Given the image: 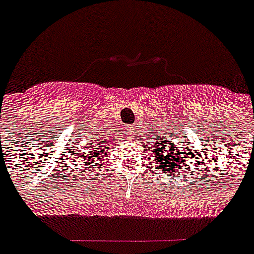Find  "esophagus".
I'll use <instances>...</instances> for the list:
<instances>
[{"mask_svg":"<svg viewBox=\"0 0 254 254\" xmlns=\"http://www.w3.org/2000/svg\"><path fill=\"white\" fill-rule=\"evenodd\" d=\"M136 132V127H134V125H130V127H127V130H125V134H127V136H129V137H132L133 136V133Z\"/></svg>","mask_w":254,"mask_h":254,"instance_id":"obj_1","label":"esophagus"}]
</instances>
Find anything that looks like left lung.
I'll list each match as a JSON object with an SVG mask.
<instances>
[{"label":"left lung","instance_id":"obj_1","mask_svg":"<svg viewBox=\"0 0 254 254\" xmlns=\"http://www.w3.org/2000/svg\"><path fill=\"white\" fill-rule=\"evenodd\" d=\"M160 140V137H159ZM156 148L152 153V159H155L157 163V168L167 175H172L178 172L185 164V160L180 157L182 152L176 149V146L170 141V138H163L159 144H156Z\"/></svg>","mask_w":254,"mask_h":254}]
</instances>
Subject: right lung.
Returning <instances> with one entry per match:
<instances>
[{
  "mask_svg": "<svg viewBox=\"0 0 254 254\" xmlns=\"http://www.w3.org/2000/svg\"><path fill=\"white\" fill-rule=\"evenodd\" d=\"M103 144H106V140H103L102 142H101V140H95V142H89V145L91 146H87V148H83V157L84 160H87V164H89V167L93 163H95V164H98L99 161L103 160L106 156H105V152H106V149H109V148H102V146H106L103 145Z\"/></svg>",
  "mask_w": 254,
  "mask_h": 254,
  "instance_id": "right-lung-1",
  "label": "right lung"
}]
</instances>
